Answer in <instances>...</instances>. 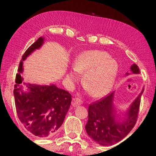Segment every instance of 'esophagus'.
<instances>
[{
	"mask_svg": "<svg viewBox=\"0 0 156 156\" xmlns=\"http://www.w3.org/2000/svg\"><path fill=\"white\" fill-rule=\"evenodd\" d=\"M82 104V100L78 98H73L72 102V105L73 107H76Z\"/></svg>",
	"mask_w": 156,
	"mask_h": 156,
	"instance_id": "esophagus-1",
	"label": "esophagus"
}]
</instances>
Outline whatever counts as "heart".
<instances>
[{
  "label": "heart",
  "instance_id": "heart-1",
  "mask_svg": "<svg viewBox=\"0 0 156 156\" xmlns=\"http://www.w3.org/2000/svg\"><path fill=\"white\" fill-rule=\"evenodd\" d=\"M115 60L105 51L93 50L82 53L75 58L73 68L66 78L70 84L76 83L79 73L83 75V83L89 94L102 97L111 91L118 73Z\"/></svg>",
  "mask_w": 156,
  "mask_h": 156
}]
</instances>
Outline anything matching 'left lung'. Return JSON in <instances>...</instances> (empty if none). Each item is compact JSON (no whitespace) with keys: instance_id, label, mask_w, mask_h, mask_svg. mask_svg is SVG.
I'll list each match as a JSON object with an SVG mask.
<instances>
[{"instance_id":"obj_1","label":"left lung","mask_w":156,"mask_h":156,"mask_svg":"<svg viewBox=\"0 0 156 156\" xmlns=\"http://www.w3.org/2000/svg\"><path fill=\"white\" fill-rule=\"evenodd\" d=\"M131 73L139 74L138 65H132L130 73L126 72L125 76ZM143 91L144 88L130 105L122 118L117 113L113 103L115 91L89 105L88 122L85 125L88 136L96 143L103 146L113 145L122 140L136 125Z\"/></svg>"}]
</instances>
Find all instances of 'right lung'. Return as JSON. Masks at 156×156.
Here are the masks:
<instances>
[{"instance_id":"add662e5","label":"right lung","mask_w":156,"mask_h":156,"mask_svg":"<svg viewBox=\"0 0 156 156\" xmlns=\"http://www.w3.org/2000/svg\"><path fill=\"white\" fill-rule=\"evenodd\" d=\"M44 37H40L26 50L21 59L16 77L14 95L18 117L25 128L40 138L54 136L61 126L70 107L72 95L54 84L49 85L25 83L23 90V61L43 46Z\"/></svg>"}]
</instances>
